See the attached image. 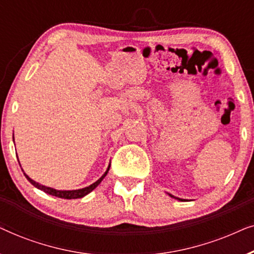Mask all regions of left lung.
I'll return each instance as SVG.
<instances>
[{"label": "left lung", "instance_id": "1", "mask_svg": "<svg viewBox=\"0 0 254 254\" xmlns=\"http://www.w3.org/2000/svg\"><path fill=\"white\" fill-rule=\"evenodd\" d=\"M170 196H172V197H175V199H177V200H180V201H186V200H183V199H179V197H176V196H173V195H171V194H169Z\"/></svg>", "mask_w": 254, "mask_h": 254}]
</instances>
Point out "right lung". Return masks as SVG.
Instances as JSON below:
<instances>
[{
	"label": "right lung",
	"instance_id": "1",
	"mask_svg": "<svg viewBox=\"0 0 254 254\" xmlns=\"http://www.w3.org/2000/svg\"><path fill=\"white\" fill-rule=\"evenodd\" d=\"M109 170H110V165H109V168H107V170L105 171V173H104V175L100 177V178L97 180L96 183L91 184V185H90V186L84 187V189L72 190H59L52 189V187L44 186V185H41V184H39V183L34 182L33 179H31L29 176L25 175V173H24V175H25L26 179L29 180V182L32 184L34 187H37V189L44 190L45 193L50 194V195H53V196H57V197H61V199H78V197H83V196H85L86 194H89L90 192H92V190H95L96 187L98 186L100 183H102V180L105 178V176L107 175V172H109Z\"/></svg>",
	"mask_w": 254,
	"mask_h": 254
}]
</instances>
